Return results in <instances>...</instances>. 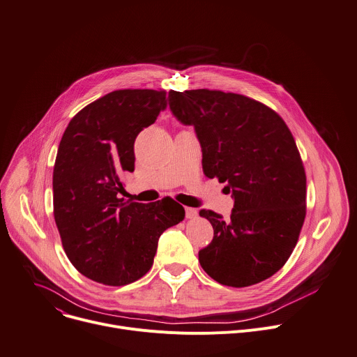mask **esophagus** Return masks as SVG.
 Returning <instances> with one entry per match:
<instances>
[{
	"label": "esophagus",
	"instance_id": "1",
	"mask_svg": "<svg viewBox=\"0 0 357 357\" xmlns=\"http://www.w3.org/2000/svg\"><path fill=\"white\" fill-rule=\"evenodd\" d=\"M185 215L188 219H192V218H197L198 216V211L193 209V208H185Z\"/></svg>",
	"mask_w": 357,
	"mask_h": 357
}]
</instances>
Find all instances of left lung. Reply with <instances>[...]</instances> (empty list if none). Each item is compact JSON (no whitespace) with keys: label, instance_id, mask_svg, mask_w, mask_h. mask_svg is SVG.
<instances>
[{"label":"left lung","instance_id":"8db88e82","mask_svg":"<svg viewBox=\"0 0 357 357\" xmlns=\"http://www.w3.org/2000/svg\"><path fill=\"white\" fill-rule=\"evenodd\" d=\"M168 101L182 123L195 126L205 176L228 182L235 198L229 219L199 211L213 228L201 266L232 287L271 278L294 252L306 216V174L290 129L272 108L241 93L171 89Z\"/></svg>","mask_w":357,"mask_h":357}]
</instances>
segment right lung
<instances>
[{"mask_svg":"<svg viewBox=\"0 0 357 357\" xmlns=\"http://www.w3.org/2000/svg\"><path fill=\"white\" fill-rule=\"evenodd\" d=\"M167 107L164 89H118L82 108L63 132L52 174L54 219L74 268L98 283L123 286L152 266L158 239L179 223L171 198L139 204L121 198L132 172L134 142Z\"/></svg>","mask_w":357,"mask_h":357,"instance_id":"obj_1","label":"right lung"}]
</instances>
